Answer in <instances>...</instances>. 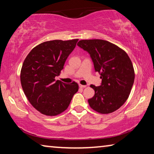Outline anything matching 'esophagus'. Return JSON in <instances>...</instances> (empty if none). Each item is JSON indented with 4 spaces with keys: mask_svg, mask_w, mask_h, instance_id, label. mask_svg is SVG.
<instances>
[{
    "mask_svg": "<svg viewBox=\"0 0 154 154\" xmlns=\"http://www.w3.org/2000/svg\"><path fill=\"white\" fill-rule=\"evenodd\" d=\"M79 87H80L81 88H84L86 87V85H82V84H79Z\"/></svg>",
    "mask_w": 154,
    "mask_h": 154,
    "instance_id": "obj_1",
    "label": "esophagus"
}]
</instances>
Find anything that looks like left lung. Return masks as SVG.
<instances>
[{"mask_svg":"<svg viewBox=\"0 0 154 154\" xmlns=\"http://www.w3.org/2000/svg\"><path fill=\"white\" fill-rule=\"evenodd\" d=\"M77 45L89 53L102 79L100 86L90 85L95 92L88 99L90 107L102 114L118 110L128 98L134 81L129 56L118 46L102 39L81 40Z\"/></svg>","mask_w":154,"mask_h":154,"instance_id":"left-lung-1","label":"left lung"}]
</instances>
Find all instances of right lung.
I'll use <instances>...</instances> for the list:
<instances>
[{"mask_svg":"<svg viewBox=\"0 0 154 154\" xmlns=\"http://www.w3.org/2000/svg\"><path fill=\"white\" fill-rule=\"evenodd\" d=\"M79 39L45 41L34 48L25 58L20 73L28 101L41 113L55 116L69 106L79 85L56 81Z\"/></svg>","mask_w":154,"mask_h":154,"instance_id":"right-lung-1","label":"right lung"}]
</instances>
